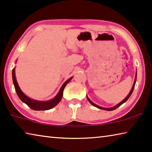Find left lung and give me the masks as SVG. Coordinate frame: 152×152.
Returning a JSON list of instances; mask_svg holds the SVG:
<instances>
[{"label":"left lung","instance_id":"8db88e82","mask_svg":"<svg viewBox=\"0 0 152 152\" xmlns=\"http://www.w3.org/2000/svg\"><path fill=\"white\" fill-rule=\"evenodd\" d=\"M136 80H137V72H136V75H135V80H134V83H133V87H132V90H131V91L129 92V94L127 95V97L125 98V99H124V100H123V101L121 102H119V104H117L116 106H115V107H112V108H104V107H100V106H99V105H97V104H94V102H92L91 100H90V99L88 97V96H86L87 97V99H88V101H89V102L90 103H91V104H92L93 105L94 107H96V108H98V109H102V110H115V109H116L117 108H118L119 107H120L121 105L122 104H123L124 103V102H125L126 101H127L128 100V99L130 97V96L131 95H132V92H133V89H134V88H135V82H136Z\"/></svg>","mask_w":152,"mask_h":152}]
</instances>
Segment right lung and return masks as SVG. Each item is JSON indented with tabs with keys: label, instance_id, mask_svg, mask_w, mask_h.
I'll return each mask as SVG.
<instances>
[{
	"label": "right lung",
	"instance_id": "obj_1",
	"mask_svg": "<svg viewBox=\"0 0 152 152\" xmlns=\"http://www.w3.org/2000/svg\"><path fill=\"white\" fill-rule=\"evenodd\" d=\"M12 81H13V84L15 86V91H16L17 94L19 96L20 101L25 102L28 107H30L31 109L35 110H49L52 109V108L56 106L60 101H61V98L63 96V91L64 89L66 86V84L70 82L72 79V77L70 78H69L68 80L66 81L63 84V85L59 91L57 95L50 101H36V100H33L30 99L28 96H27L23 92H22L21 90L19 88V85H18V83L16 80V76H15V68L12 69Z\"/></svg>",
	"mask_w": 152,
	"mask_h": 152
}]
</instances>
